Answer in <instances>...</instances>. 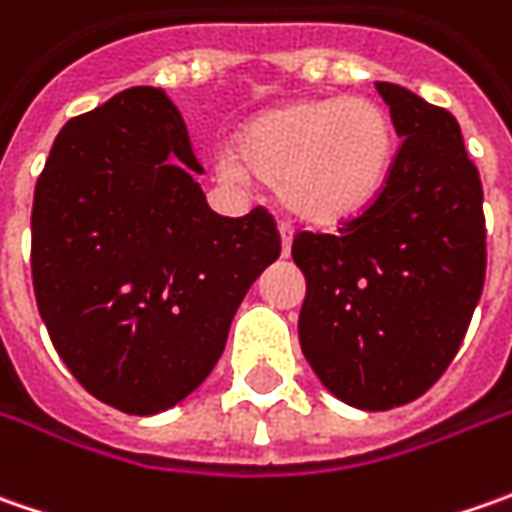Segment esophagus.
Returning <instances> with one entry per match:
<instances>
[{"label":"esophagus","mask_w":512,"mask_h":512,"mask_svg":"<svg viewBox=\"0 0 512 512\" xmlns=\"http://www.w3.org/2000/svg\"><path fill=\"white\" fill-rule=\"evenodd\" d=\"M279 233H282V253H290V242H293V225L290 222H279Z\"/></svg>","instance_id":"34e87169"}]
</instances>
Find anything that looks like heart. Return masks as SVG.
Returning a JSON list of instances; mask_svg holds the SVG:
<instances>
[{"label":"heart","mask_w":512,"mask_h":512,"mask_svg":"<svg viewBox=\"0 0 512 512\" xmlns=\"http://www.w3.org/2000/svg\"><path fill=\"white\" fill-rule=\"evenodd\" d=\"M393 153V122L379 102L325 96L259 113L242 130L239 150L216 153V168L233 182H273L296 216L336 225L379 196Z\"/></svg>","instance_id":"obj_1"}]
</instances>
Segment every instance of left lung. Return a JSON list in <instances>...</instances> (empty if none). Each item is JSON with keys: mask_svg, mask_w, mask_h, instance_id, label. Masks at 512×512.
<instances>
[{"mask_svg": "<svg viewBox=\"0 0 512 512\" xmlns=\"http://www.w3.org/2000/svg\"><path fill=\"white\" fill-rule=\"evenodd\" d=\"M402 136L379 196L336 233L302 230V353L359 410L413 402L462 347L487 267L482 179L453 113L376 82Z\"/></svg>", "mask_w": 512, "mask_h": 512, "instance_id": "1", "label": "left lung"}]
</instances>
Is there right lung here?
<instances>
[{
  "label": "right lung",
  "instance_id": "obj_1",
  "mask_svg": "<svg viewBox=\"0 0 512 512\" xmlns=\"http://www.w3.org/2000/svg\"><path fill=\"white\" fill-rule=\"evenodd\" d=\"M182 113L130 88L70 119L30 213L33 293L79 384L130 416L190 396L216 367L250 285L279 259L265 207H207Z\"/></svg>",
  "mask_w": 512,
  "mask_h": 512
}]
</instances>
